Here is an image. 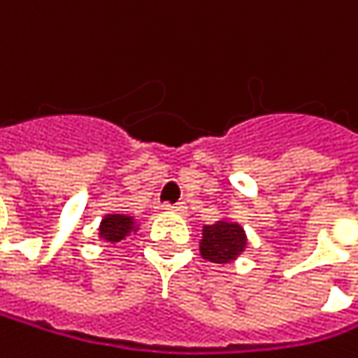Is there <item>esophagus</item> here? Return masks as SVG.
Masks as SVG:
<instances>
[{
    "instance_id": "34e87169",
    "label": "esophagus",
    "mask_w": 358,
    "mask_h": 358,
    "mask_svg": "<svg viewBox=\"0 0 358 358\" xmlns=\"http://www.w3.org/2000/svg\"><path fill=\"white\" fill-rule=\"evenodd\" d=\"M165 210L176 212V214H185L187 212V206L185 203H165Z\"/></svg>"
}]
</instances>
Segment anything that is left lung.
<instances>
[{
	"mask_svg": "<svg viewBox=\"0 0 358 358\" xmlns=\"http://www.w3.org/2000/svg\"><path fill=\"white\" fill-rule=\"evenodd\" d=\"M245 233L235 222H216L203 229L201 256L216 264L233 262L245 250Z\"/></svg>",
	"mask_w": 358,
	"mask_h": 358,
	"instance_id": "left-lung-1",
	"label": "left lung"
}]
</instances>
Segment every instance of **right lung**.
Returning a JSON list of instances; mask_svg holds the SVG:
<instances>
[{
    "label": "right lung",
    "instance_id": "right-lung-1",
    "mask_svg": "<svg viewBox=\"0 0 358 358\" xmlns=\"http://www.w3.org/2000/svg\"><path fill=\"white\" fill-rule=\"evenodd\" d=\"M131 224L134 222L129 216H121V214L106 216L100 224V237H104L108 241H121L131 231Z\"/></svg>",
    "mask_w": 358,
    "mask_h": 358
}]
</instances>
